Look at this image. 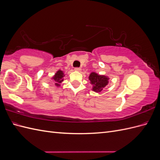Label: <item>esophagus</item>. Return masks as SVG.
Segmentation results:
<instances>
[{
	"mask_svg": "<svg viewBox=\"0 0 160 160\" xmlns=\"http://www.w3.org/2000/svg\"><path fill=\"white\" fill-rule=\"evenodd\" d=\"M75 70L76 71H81V69L80 68V67H75Z\"/></svg>",
	"mask_w": 160,
	"mask_h": 160,
	"instance_id": "34e87169",
	"label": "esophagus"
}]
</instances>
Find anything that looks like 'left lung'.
Here are the masks:
<instances>
[{
    "mask_svg": "<svg viewBox=\"0 0 160 160\" xmlns=\"http://www.w3.org/2000/svg\"><path fill=\"white\" fill-rule=\"evenodd\" d=\"M89 79L91 84L93 85V91L95 92H101L105 87L108 84V77L105 75H99L95 72H91L89 75Z\"/></svg>",
    "mask_w": 160,
    "mask_h": 160,
    "instance_id": "1",
    "label": "left lung"
}]
</instances>
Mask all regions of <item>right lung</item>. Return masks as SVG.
I'll list each match as a JSON object with an SVG mask.
<instances>
[{"label": "right lung", "instance_id": "1", "mask_svg": "<svg viewBox=\"0 0 160 160\" xmlns=\"http://www.w3.org/2000/svg\"><path fill=\"white\" fill-rule=\"evenodd\" d=\"M64 77L63 72H62L61 70H59L56 72L55 75H54V77H52V79L54 80V81L55 82V85L57 86H59L60 83H61L62 81H63V79H62V77Z\"/></svg>", "mask_w": 160, "mask_h": 160}]
</instances>
